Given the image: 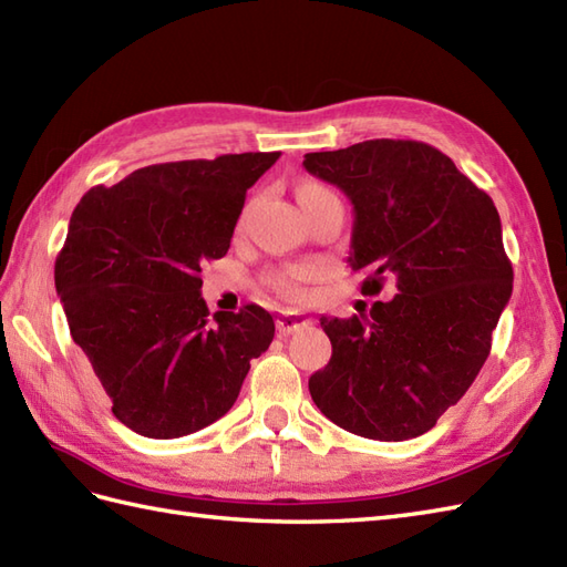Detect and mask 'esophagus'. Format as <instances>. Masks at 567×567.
Listing matches in <instances>:
<instances>
[{"mask_svg": "<svg viewBox=\"0 0 567 567\" xmlns=\"http://www.w3.org/2000/svg\"><path fill=\"white\" fill-rule=\"evenodd\" d=\"M311 323V316L301 313V311H282L278 316V321H275V326H278V332L280 336H292V332L307 328Z\"/></svg>", "mask_w": 567, "mask_h": 567, "instance_id": "34e87169", "label": "esophagus"}]
</instances>
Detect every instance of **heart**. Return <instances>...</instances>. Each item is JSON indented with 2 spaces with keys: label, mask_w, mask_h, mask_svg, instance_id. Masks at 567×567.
Segmentation results:
<instances>
[{
  "label": "heart",
  "mask_w": 567,
  "mask_h": 567,
  "mask_svg": "<svg viewBox=\"0 0 567 567\" xmlns=\"http://www.w3.org/2000/svg\"><path fill=\"white\" fill-rule=\"evenodd\" d=\"M303 192H328L321 184L316 182H303L299 186V194ZM330 266L326 260L318 258H307V260H297V264H287L268 272V285L275 289V292L292 299V301H301L309 292V285L328 278Z\"/></svg>",
  "instance_id": "obj_1"
}]
</instances>
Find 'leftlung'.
Instances as JSON below:
<instances>
[{
    "label": "left lung",
    "mask_w": 567,
    "mask_h": 567,
    "mask_svg": "<svg viewBox=\"0 0 567 567\" xmlns=\"http://www.w3.org/2000/svg\"><path fill=\"white\" fill-rule=\"evenodd\" d=\"M303 167L354 206L347 264L361 295H398L352 318H321L332 344L311 398L332 424L408 441L467 393L513 292L496 206L453 159L422 141L373 138L307 153Z\"/></svg>",
    "instance_id": "8db88e82"
}]
</instances>
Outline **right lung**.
Masks as SVG:
<instances>
[{
    "label": "right lung",
    "mask_w": 567,
    "mask_h": 567,
    "mask_svg": "<svg viewBox=\"0 0 567 567\" xmlns=\"http://www.w3.org/2000/svg\"><path fill=\"white\" fill-rule=\"evenodd\" d=\"M280 153L141 167L93 186L71 213L54 264L71 338L145 439H179L229 412L251 359L275 336L256 307L208 318L200 264L223 258L260 174Z\"/></svg>",
    "instance_id": "add662e5"
}]
</instances>
